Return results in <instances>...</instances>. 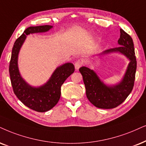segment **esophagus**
<instances>
[{"mask_svg":"<svg viewBox=\"0 0 146 146\" xmlns=\"http://www.w3.org/2000/svg\"><path fill=\"white\" fill-rule=\"evenodd\" d=\"M83 62L81 61V60H77L76 62H75V68L76 70H78L79 68L82 66Z\"/></svg>","mask_w":146,"mask_h":146,"instance_id":"1","label":"esophagus"}]
</instances>
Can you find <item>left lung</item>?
Masks as SVG:
<instances>
[{
	"label": "left lung",
	"mask_w": 146,
	"mask_h": 146,
	"mask_svg": "<svg viewBox=\"0 0 146 146\" xmlns=\"http://www.w3.org/2000/svg\"><path fill=\"white\" fill-rule=\"evenodd\" d=\"M120 38L118 40L120 46L106 50L100 54L120 52L130 60L124 77L119 84L106 86L93 70L86 67H82L79 69L86 86L87 98L97 108L103 109L116 108L126 100L133 88L137 69L133 42L131 37L123 29H120Z\"/></svg>",
	"instance_id": "left-lung-1"
}]
</instances>
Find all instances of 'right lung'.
Listing matches in <instances>:
<instances>
[{"instance_id": "obj_1", "label": "right lung", "mask_w": 146, "mask_h": 146, "mask_svg": "<svg viewBox=\"0 0 146 146\" xmlns=\"http://www.w3.org/2000/svg\"><path fill=\"white\" fill-rule=\"evenodd\" d=\"M51 28L52 26L48 25L27 27L15 42L9 64V74L15 94L24 105L40 112L50 110L58 103L61 86L74 72L75 67L71 62L62 64L55 69L45 84L36 88L29 85L21 76L18 68V55L27 35L46 32Z\"/></svg>"}]
</instances>
